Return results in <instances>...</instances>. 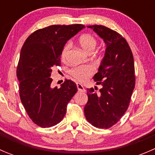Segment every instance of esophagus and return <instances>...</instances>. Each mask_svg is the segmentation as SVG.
<instances>
[{
  "instance_id": "1",
  "label": "esophagus",
  "mask_w": 155,
  "mask_h": 155,
  "mask_svg": "<svg viewBox=\"0 0 155 155\" xmlns=\"http://www.w3.org/2000/svg\"><path fill=\"white\" fill-rule=\"evenodd\" d=\"M76 86H77L78 91H80V92H85V87H83V85H82V84H80V83H79V82H77V83H76Z\"/></svg>"
}]
</instances>
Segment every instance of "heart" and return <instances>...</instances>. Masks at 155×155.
Wrapping results in <instances>:
<instances>
[{
    "label": "heart",
    "instance_id": "b5f03b06",
    "mask_svg": "<svg viewBox=\"0 0 155 155\" xmlns=\"http://www.w3.org/2000/svg\"><path fill=\"white\" fill-rule=\"evenodd\" d=\"M79 43L84 51L88 53H91L96 47L97 41L96 38L91 34H85L79 37ZM70 48H71L70 43H68L64 45L61 51V54L62 60L66 59ZM69 73L76 80L82 82V81L86 80L87 78L90 77L94 73V68L91 64L74 67V68L70 69Z\"/></svg>",
    "mask_w": 155,
    "mask_h": 155
}]
</instances>
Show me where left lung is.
Here are the masks:
<instances>
[{"label": "left lung", "mask_w": 155, "mask_h": 155, "mask_svg": "<svg viewBox=\"0 0 155 155\" xmlns=\"http://www.w3.org/2000/svg\"><path fill=\"white\" fill-rule=\"evenodd\" d=\"M104 40L105 54L93 77L101 85L100 94L87 89V102L84 109L87 121L96 127L107 129L116 124L129 107L135 87V70L132 51L125 39L104 25H89Z\"/></svg>", "instance_id": "obj_1"}]
</instances>
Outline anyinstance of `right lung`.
<instances>
[{
	"instance_id": "1",
	"label": "right lung",
	"mask_w": 155,
	"mask_h": 155,
	"mask_svg": "<svg viewBox=\"0 0 155 155\" xmlns=\"http://www.w3.org/2000/svg\"><path fill=\"white\" fill-rule=\"evenodd\" d=\"M85 25L48 26L37 30L24 43L17 67L19 95L32 121L41 127L58 124L67 106L77 91L73 81L66 79L60 88L51 87L52 68L61 64V54L67 41Z\"/></svg>"
}]
</instances>
